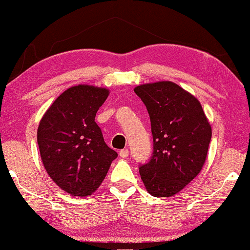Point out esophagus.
I'll return each instance as SVG.
<instances>
[{
  "mask_svg": "<svg viewBox=\"0 0 250 250\" xmlns=\"http://www.w3.org/2000/svg\"><path fill=\"white\" fill-rule=\"evenodd\" d=\"M119 155H120V158H122V159L128 158V155H129V150H126V149L121 150V151L119 152Z\"/></svg>",
  "mask_w": 250,
  "mask_h": 250,
  "instance_id": "34e87169",
  "label": "esophagus"
}]
</instances>
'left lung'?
I'll list each match as a JSON object with an SVG mask.
<instances>
[{
    "label": "left lung",
    "instance_id": "left-lung-1",
    "mask_svg": "<svg viewBox=\"0 0 250 250\" xmlns=\"http://www.w3.org/2000/svg\"><path fill=\"white\" fill-rule=\"evenodd\" d=\"M134 92L147 109L153 135V155L139 167L143 184L151 195L173 196L204 167L210 124L196 97L175 83H143Z\"/></svg>",
    "mask_w": 250,
    "mask_h": 250
}]
</instances>
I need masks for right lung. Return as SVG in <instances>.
Returning a JSON list of instances; mask_svg holds the SVG:
<instances>
[{
	"label": "right lung",
	"mask_w": 250,
	"mask_h": 250,
	"mask_svg": "<svg viewBox=\"0 0 250 250\" xmlns=\"http://www.w3.org/2000/svg\"><path fill=\"white\" fill-rule=\"evenodd\" d=\"M109 89L77 84L57 97L37 129L42 162L62 191L89 196L97 191L118 154L105 145L95 122Z\"/></svg>",
	"instance_id": "right-lung-1"
}]
</instances>
